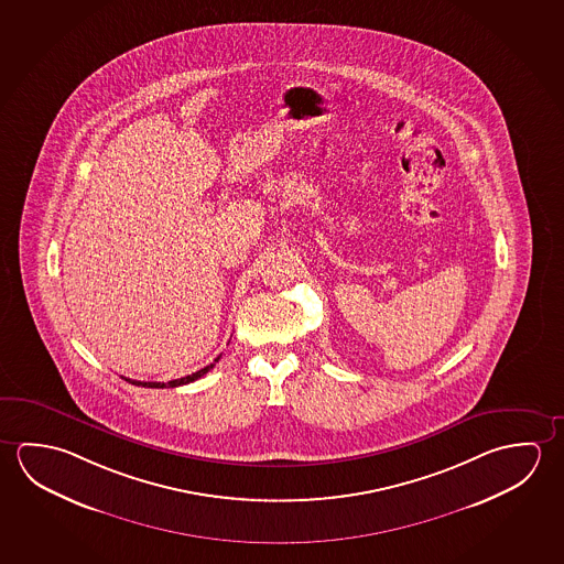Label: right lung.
<instances>
[{
	"label": "right lung",
	"instance_id": "add662e5",
	"mask_svg": "<svg viewBox=\"0 0 564 564\" xmlns=\"http://www.w3.org/2000/svg\"><path fill=\"white\" fill-rule=\"evenodd\" d=\"M220 360V356L216 358L214 361ZM214 364H210V366H206V368H203V370L194 371V373H191V376H185V378L181 379H173V381H166V383H161V381H138V379H126V381H130V383H133V386H139V388H178V386H186V383H191V381H196L198 378H203L204 373H208V371L213 370Z\"/></svg>",
	"mask_w": 564,
	"mask_h": 564
}]
</instances>
